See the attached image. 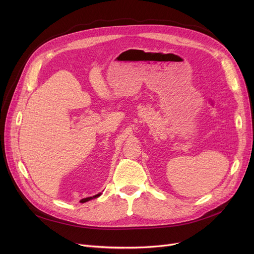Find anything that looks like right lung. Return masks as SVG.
I'll return each instance as SVG.
<instances>
[{
	"label": "right lung",
	"mask_w": 254,
	"mask_h": 254,
	"mask_svg": "<svg viewBox=\"0 0 254 254\" xmlns=\"http://www.w3.org/2000/svg\"><path fill=\"white\" fill-rule=\"evenodd\" d=\"M100 194H101V193H99V194H97V195H93V196H89V197H85V198L80 199V203H85V202H88V201H90V199H92V198L98 197Z\"/></svg>",
	"instance_id": "1"
}]
</instances>
